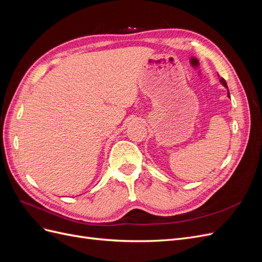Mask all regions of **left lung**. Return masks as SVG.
Instances as JSON below:
<instances>
[{"label": "left lung", "mask_w": 262, "mask_h": 262, "mask_svg": "<svg viewBox=\"0 0 262 262\" xmlns=\"http://www.w3.org/2000/svg\"><path fill=\"white\" fill-rule=\"evenodd\" d=\"M220 82H221V84H222V85H223L224 87H226V89H227V97H229V92H228V87H227V84H226L225 80H224V78H223V77H221V78H220Z\"/></svg>", "instance_id": "1"}]
</instances>
